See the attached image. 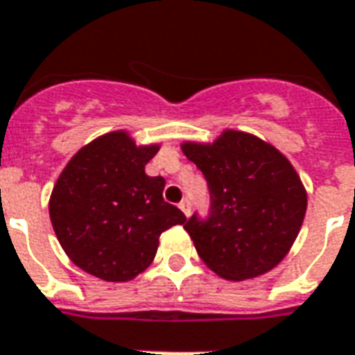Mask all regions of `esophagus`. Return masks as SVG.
<instances>
[{
	"mask_svg": "<svg viewBox=\"0 0 355 355\" xmlns=\"http://www.w3.org/2000/svg\"><path fill=\"white\" fill-rule=\"evenodd\" d=\"M180 209L189 217V215H191V200H189V198L181 200V202H180Z\"/></svg>",
	"mask_w": 355,
	"mask_h": 355,
	"instance_id": "1",
	"label": "esophagus"
}]
</instances>
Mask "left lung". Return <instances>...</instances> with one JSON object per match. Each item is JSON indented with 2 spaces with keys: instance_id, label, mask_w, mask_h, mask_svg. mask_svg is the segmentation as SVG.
<instances>
[{
  "instance_id": "obj_1",
  "label": "left lung",
  "mask_w": 355,
  "mask_h": 355,
  "mask_svg": "<svg viewBox=\"0 0 355 355\" xmlns=\"http://www.w3.org/2000/svg\"><path fill=\"white\" fill-rule=\"evenodd\" d=\"M181 149L209 191L207 217L194 213L185 223L198 257L230 281L275 268L307 211V193L288 159L239 130H225L209 146L189 142Z\"/></svg>"
}]
</instances>
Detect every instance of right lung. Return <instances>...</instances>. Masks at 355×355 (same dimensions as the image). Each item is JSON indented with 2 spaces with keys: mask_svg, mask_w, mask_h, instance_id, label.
Here are the masks:
<instances>
[{
  "mask_svg": "<svg viewBox=\"0 0 355 355\" xmlns=\"http://www.w3.org/2000/svg\"><path fill=\"white\" fill-rule=\"evenodd\" d=\"M157 151L117 130L80 149L55 181L50 220L67 257L89 275L135 279L153 262L162 232L187 220L162 198L164 178L146 174Z\"/></svg>",
  "mask_w": 355,
  "mask_h": 355,
  "instance_id": "add662e5",
  "label": "right lung"
}]
</instances>
